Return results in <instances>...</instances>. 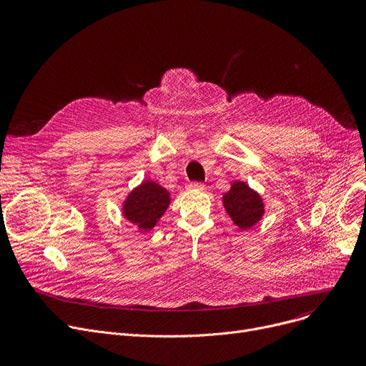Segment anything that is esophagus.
Returning a JSON list of instances; mask_svg holds the SVG:
<instances>
[{
    "label": "esophagus",
    "mask_w": 366,
    "mask_h": 366,
    "mask_svg": "<svg viewBox=\"0 0 366 366\" xmlns=\"http://www.w3.org/2000/svg\"><path fill=\"white\" fill-rule=\"evenodd\" d=\"M202 184L201 182H188L187 184V189H189V191H192V189H202Z\"/></svg>",
    "instance_id": "esophagus-1"
}]
</instances>
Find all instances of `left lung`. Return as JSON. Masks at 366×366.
<instances>
[{
	"mask_svg": "<svg viewBox=\"0 0 366 366\" xmlns=\"http://www.w3.org/2000/svg\"><path fill=\"white\" fill-rule=\"evenodd\" d=\"M223 204L234 224L243 230L256 224L264 216L262 198L244 182H234L223 195Z\"/></svg>",
	"mask_w": 366,
	"mask_h": 366,
	"instance_id": "1",
	"label": "left lung"
}]
</instances>
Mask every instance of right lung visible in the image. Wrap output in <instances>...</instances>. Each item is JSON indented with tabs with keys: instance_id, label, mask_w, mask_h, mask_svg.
I'll use <instances>...</instances> for the list:
<instances>
[{
	"instance_id": "obj_1",
	"label": "right lung",
	"mask_w": 366,
	"mask_h": 366,
	"mask_svg": "<svg viewBox=\"0 0 366 366\" xmlns=\"http://www.w3.org/2000/svg\"><path fill=\"white\" fill-rule=\"evenodd\" d=\"M169 192L159 184L146 181L133 189L123 205L124 217L140 230H150L169 205Z\"/></svg>"
}]
</instances>
